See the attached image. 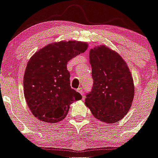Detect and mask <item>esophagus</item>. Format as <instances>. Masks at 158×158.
I'll list each match as a JSON object with an SVG mask.
<instances>
[{
	"label": "esophagus",
	"instance_id": "esophagus-1",
	"mask_svg": "<svg viewBox=\"0 0 158 158\" xmlns=\"http://www.w3.org/2000/svg\"><path fill=\"white\" fill-rule=\"evenodd\" d=\"M77 91H78L80 93H81V96H82L83 98H84V89H83V88L82 87H79L78 89H77Z\"/></svg>",
	"mask_w": 158,
	"mask_h": 158
}]
</instances>
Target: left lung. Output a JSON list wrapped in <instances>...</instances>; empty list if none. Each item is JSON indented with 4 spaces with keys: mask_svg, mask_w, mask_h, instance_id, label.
I'll return each mask as SVG.
<instances>
[{
    "mask_svg": "<svg viewBox=\"0 0 158 158\" xmlns=\"http://www.w3.org/2000/svg\"><path fill=\"white\" fill-rule=\"evenodd\" d=\"M93 89L87 93L86 106L96 119L114 123L123 118L133 103V79L126 62L105 45L89 50Z\"/></svg>",
    "mask_w": 158,
    "mask_h": 158,
    "instance_id": "8db88e82",
    "label": "left lung"
}]
</instances>
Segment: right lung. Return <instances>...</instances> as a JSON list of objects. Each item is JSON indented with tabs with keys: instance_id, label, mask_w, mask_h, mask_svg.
<instances>
[{
	"instance_id": "1",
	"label": "right lung",
	"mask_w": 158,
	"mask_h": 158,
	"mask_svg": "<svg viewBox=\"0 0 158 158\" xmlns=\"http://www.w3.org/2000/svg\"><path fill=\"white\" fill-rule=\"evenodd\" d=\"M87 47L85 42L62 40L45 46L29 59L23 80L25 99L40 120L61 121L73 102L81 99V95L71 88L67 63Z\"/></svg>"
}]
</instances>
